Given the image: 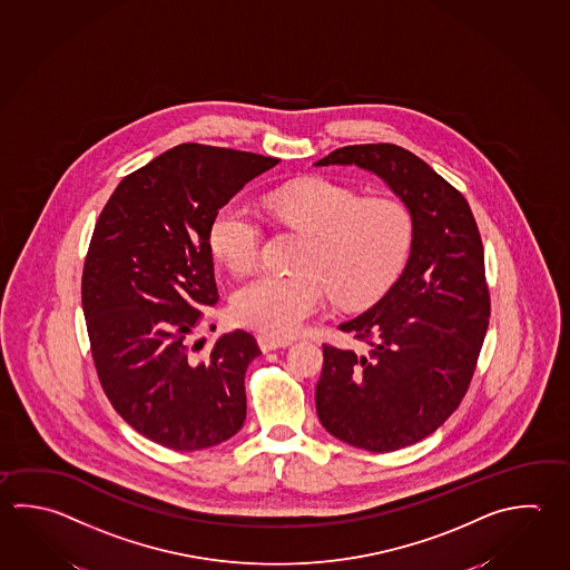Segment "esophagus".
Here are the masks:
<instances>
[{
	"label": "esophagus",
	"instance_id": "1",
	"mask_svg": "<svg viewBox=\"0 0 570 570\" xmlns=\"http://www.w3.org/2000/svg\"><path fill=\"white\" fill-rule=\"evenodd\" d=\"M258 343L259 348H262L264 353H268V351H276V348L288 346L291 341H288V338H276V336H269V334H259Z\"/></svg>",
	"mask_w": 570,
	"mask_h": 570
}]
</instances>
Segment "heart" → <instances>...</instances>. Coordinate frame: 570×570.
<instances>
[{
	"mask_svg": "<svg viewBox=\"0 0 570 570\" xmlns=\"http://www.w3.org/2000/svg\"><path fill=\"white\" fill-rule=\"evenodd\" d=\"M264 212L272 222L306 236L296 274L264 272L232 296L237 323L286 338L298 333L331 296L348 306L375 301L395 282L413 244V215L391 197H368L323 177L288 183L269 191ZM209 246L227 268H254L264 227L249 205H222L209 227Z\"/></svg>",
	"mask_w": 570,
	"mask_h": 570,
	"instance_id": "obj_1",
	"label": "heart"
}]
</instances>
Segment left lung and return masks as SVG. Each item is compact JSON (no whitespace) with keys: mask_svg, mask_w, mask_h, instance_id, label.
Returning a JSON list of instances; mask_svg holds the SVG:
<instances>
[{"mask_svg":"<svg viewBox=\"0 0 570 570\" xmlns=\"http://www.w3.org/2000/svg\"><path fill=\"white\" fill-rule=\"evenodd\" d=\"M314 165L375 173L413 215L403 274L373 308L338 326L366 353L323 344L314 395L334 438L401 450L441 428L472 383L490 323L482 236L465 197L403 147L351 145Z\"/></svg>","mask_w":570,"mask_h":570,"instance_id":"1","label":"left lung"}]
</instances>
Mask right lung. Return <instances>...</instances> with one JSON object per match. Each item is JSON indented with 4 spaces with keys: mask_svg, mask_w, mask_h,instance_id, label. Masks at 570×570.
<instances>
[{
    "mask_svg": "<svg viewBox=\"0 0 570 570\" xmlns=\"http://www.w3.org/2000/svg\"><path fill=\"white\" fill-rule=\"evenodd\" d=\"M278 159L183 142L127 175L88 246L82 311L98 381L132 430L169 450L229 440L246 421V331L207 355L195 331L217 302L209 227L222 205Z\"/></svg>",
    "mask_w": 570,
    "mask_h": 570,
    "instance_id": "add662e5",
    "label": "right lung"
}]
</instances>
